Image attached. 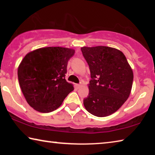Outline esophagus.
Masks as SVG:
<instances>
[{
	"mask_svg": "<svg viewBox=\"0 0 155 155\" xmlns=\"http://www.w3.org/2000/svg\"><path fill=\"white\" fill-rule=\"evenodd\" d=\"M77 86L78 88H79V87H81V86H82V85H81V84H77Z\"/></svg>",
	"mask_w": 155,
	"mask_h": 155,
	"instance_id": "34e87169",
	"label": "esophagus"
}]
</instances>
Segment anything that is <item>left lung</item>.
Segmentation results:
<instances>
[{
	"mask_svg": "<svg viewBox=\"0 0 155 155\" xmlns=\"http://www.w3.org/2000/svg\"><path fill=\"white\" fill-rule=\"evenodd\" d=\"M81 49L91 78L84 106L95 116H108L129 97L133 81L132 68L123 52L116 48L98 46Z\"/></svg>",
	"mask_w": 155,
	"mask_h": 155,
	"instance_id": "1",
	"label": "left lung"
}]
</instances>
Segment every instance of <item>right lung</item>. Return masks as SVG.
<instances>
[{"mask_svg":"<svg viewBox=\"0 0 155 155\" xmlns=\"http://www.w3.org/2000/svg\"><path fill=\"white\" fill-rule=\"evenodd\" d=\"M74 52L64 47H45L28 52L22 60L18 81L26 101L36 111H54L74 90L65 77L68 61Z\"/></svg>","mask_w":155,"mask_h":155,"instance_id":"1","label":"right lung"}]
</instances>
